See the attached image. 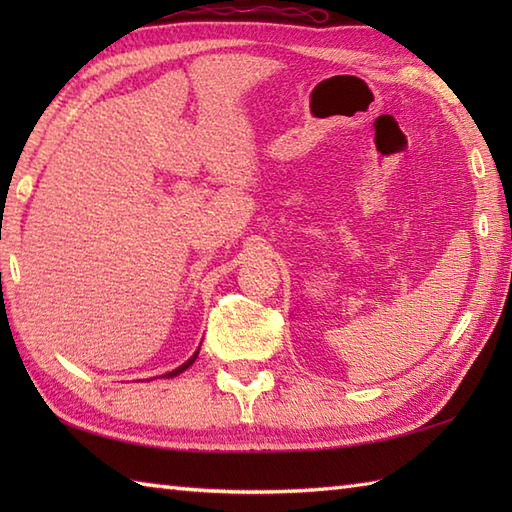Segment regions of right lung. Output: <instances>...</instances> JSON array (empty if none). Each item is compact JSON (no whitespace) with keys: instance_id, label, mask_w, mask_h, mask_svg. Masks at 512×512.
I'll use <instances>...</instances> for the list:
<instances>
[{"instance_id":"add662e5","label":"right lung","mask_w":512,"mask_h":512,"mask_svg":"<svg viewBox=\"0 0 512 512\" xmlns=\"http://www.w3.org/2000/svg\"><path fill=\"white\" fill-rule=\"evenodd\" d=\"M198 354H200V347H198V350H195V354L189 358V361H184L180 367H176V369H173V372H167V374H162L160 378H173V376H178V374H182L184 372V369H189L193 363H195V358H198Z\"/></svg>"}]
</instances>
